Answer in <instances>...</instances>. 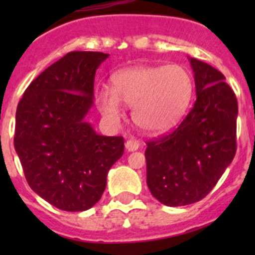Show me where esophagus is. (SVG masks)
I'll return each mask as SVG.
<instances>
[{
	"mask_svg": "<svg viewBox=\"0 0 255 255\" xmlns=\"http://www.w3.org/2000/svg\"><path fill=\"white\" fill-rule=\"evenodd\" d=\"M139 147H140V143H139V140H135V139H130V140H128L125 143V148L128 152H134Z\"/></svg>",
	"mask_w": 255,
	"mask_h": 255,
	"instance_id": "34e87169",
	"label": "esophagus"
}]
</instances>
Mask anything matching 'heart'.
<instances>
[{
    "label": "heart",
    "mask_w": 255,
    "mask_h": 255,
    "mask_svg": "<svg viewBox=\"0 0 255 255\" xmlns=\"http://www.w3.org/2000/svg\"><path fill=\"white\" fill-rule=\"evenodd\" d=\"M194 93L190 71L177 64L132 66L115 74L112 91L97 93L103 116L119 123L123 105L132 107L134 123L148 134H163L177 125L188 111Z\"/></svg>",
    "instance_id": "b5f03b06"
}]
</instances>
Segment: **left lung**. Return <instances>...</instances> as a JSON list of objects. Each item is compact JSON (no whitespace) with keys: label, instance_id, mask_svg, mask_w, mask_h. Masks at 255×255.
<instances>
[{"label":"left lung","instance_id":"obj_1","mask_svg":"<svg viewBox=\"0 0 255 255\" xmlns=\"http://www.w3.org/2000/svg\"><path fill=\"white\" fill-rule=\"evenodd\" d=\"M197 101L173 131L147 143V185L162 204L188 206L215 188L236 153L238 101L217 69L189 58Z\"/></svg>","mask_w":255,"mask_h":255}]
</instances>
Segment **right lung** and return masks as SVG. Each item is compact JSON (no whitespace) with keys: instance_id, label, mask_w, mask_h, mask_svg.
I'll return each mask as SVG.
<instances>
[{"instance_id":"1","label":"right lung","mask_w":255,"mask_h":255,"mask_svg":"<svg viewBox=\"0 0 255 255\" xmlns=\"http://www.w3.org/2000/svg\"><path fill=\"white\" fill-rule=\"evenodd\" d=\"M108 56L69 52L30 83L17 105L13 144L26 181L62 211L92 208L124 154L123 136L97 134L85 121L96 71Z\"/></svg>"}]
</instances>
